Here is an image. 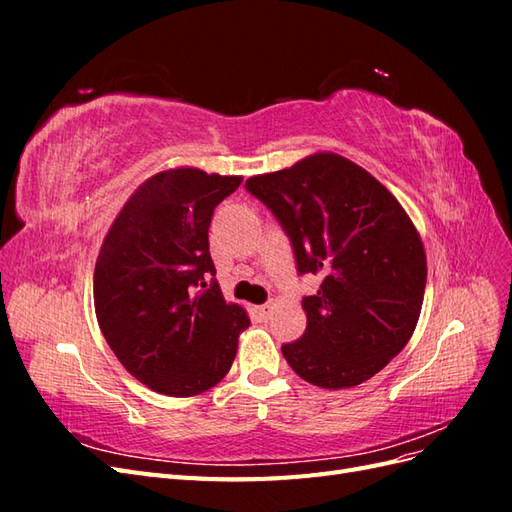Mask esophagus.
I'll return each mask as SVG.
<instances>
[{"instance_id": "1", "label": "esophagus", "mask_w": 512, "mask_h": 512, "mask_svg": "<svg viewBox=\"0 0 512 512\" xmlns=\"http://www.w3.org/2000/svg\"><path fill=\"white\" fill-rule=\"evenodd\" d=\"M256 314H258L260 320H269V316H271V305H269V303L258 305V307H256Z\"/></svg>"}]
</instances>
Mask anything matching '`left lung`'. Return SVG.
<instances>
[{"instance_id": "1", "label": "left lung", "mask_w": 512, "mask_h": 512, "mask_svg": "<svg viewBox=\"0 0 512 512\" xmlns=\"http://www.w3.org/2000/svg\"><path fill=\"white\" fill-rule=\"evenodd\" d=\"M245 190L290 239L299 275L322 284L303 297L305 333L282 346L288 365L322 389H348L404 350L421 314L427 260L397 198L335 153L250 177Z\"/></svg>"}]
</instances>
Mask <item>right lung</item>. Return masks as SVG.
<instances>
[{
	"label": "right lung",
	"instance_id": "right-lung-1",
	"mask_svg": "<svg viewBox=\"0 0 512 512\" xmlns=\"http://www.w3.org/2000/svg\"><path fill=\"white\" fill-rule=\"evenodd\" d=\"M241 177L175 168L138 188L102 243L94 303L119 363L170 397L218 384L235 361L245 309L226 303L209 254L213 209Z\"/></svg>",
	"mask_w": 512,
	"mask_h": 512
}]
</instances>
